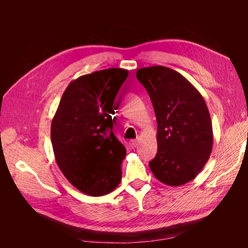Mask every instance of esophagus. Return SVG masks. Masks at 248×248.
Listing matches in <instances>:
<instances>
[{
  "label": "esophagus",
  "mask_w": 248,
  "mask_h": 248,
  "mask_svg": "<svg viewBox=\"0 0 248 248\" xmlns=\"http://www.w3.org/2000/svg\"><path fill=\"white\" fill-rule=\"evenodd\" d=\"M138 142H139V140L136 139V140H132L131 141H129V144H131V146H132L133 148H136V147L138 146Z\"/></svg>",
  "instance_id": "1"
}]
</instances>
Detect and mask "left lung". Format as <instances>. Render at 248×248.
Segmentation results:
<instances>
[{"label":"left lung","instance_id":"1","mask_svg":"<svg viewBox=\"0 0 248 248\" xmlns=\"http://www.w3.org/2000/svg\"><path fill=\"white\" fill-rule=\"evenodd\" d=\"M137 78L148 91L158 123V152L149 163L151 170L166 185H184L197 177L211 155L213 131L206 102L171 68H140Z\"/></svg>","mask_w":248,"mask_h":248}]
</instances>
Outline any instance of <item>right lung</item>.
I'll return each instance as SVG.
<instances>
[{"mask_svg":"<svg viewBox=\"0 0 248 248\" xmlns=\"http://www.w3.org/2000/svg\"><path fill=\"white\" fill-rule=\"evenodd\" d=\"M128 71L108 68L71 81L51 124L56 163L70 183L89 196H103L122 181L125 148L112 133L115 96Z\"/></svg>","mask_w":248,"mask_h":248,"instance_id":"add662e5","label":"right lung"}]
</instances>
